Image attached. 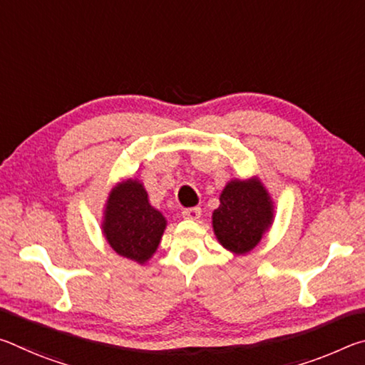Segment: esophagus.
Here are the masks:
<instances>
[{"mask_svg": "<svg viewBox=\"0 0 365 365\" xmlns=\"http://www.w3.org/2000/svg\"><path fill=\"white\" fill-rule=\"evenodd\" d=\"M182 215H183V219H190V220L200 219V217H201V207H196V206H195V207L183 209Z\"/></svg>", "mask_w": 365, "mask_h": 365, "instance_id": "34e87169", "label": "esophagus"}]
</instances>
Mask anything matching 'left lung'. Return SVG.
<instances>
[{
    "instance_id": "8db88e82",
    "label": "left lung",
    "mask_w": 365,
    "mask_h": 365,
    "mask_svg": "<svg viewBox=\"0 0 365 365\" xmlns=\"http://www.w3.org/2000/svg\"><path fill=\"white\" fill-rule=\"evenodd\" d=\"M272 219L270 196L257 178L232 180L222 191L220 206L212 214V227L224 248L245 255L261 242Z\"/></svg>"
}]
</instances>
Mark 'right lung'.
<instances>
[{
  "mask_svg": "<svg viewBox=\"0 0 365 365\" xmlns=\"http://www.w3.org/2000/svg\"><path fill=\"white\" fill-rule=\"evenodd\" d=\"M165 219L148 202L143 185L125 180L113 188L104 211L103 232L117 255L140 264L158 250Z\"/></svg>",
  "mask_w": 365,
  "mask_h": 365,
  "instance_id": "obj_1",
  "label": "right lung"
}]
</instances>
